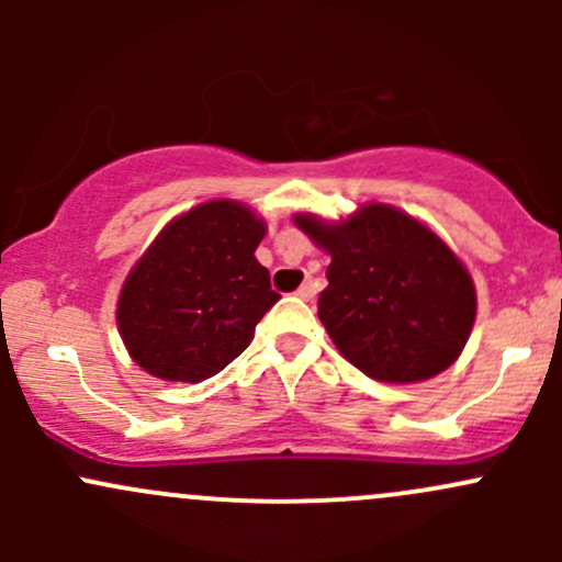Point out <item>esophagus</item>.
<instances>
[{"instance_id":"34e87169","label":"esophagus","mask_w":562,"mask_h":562,"mask_svg":"<svg viewBox=\"0 0 562 562\" xmlns=\"http://www.w3.org/2000/svg\"><path fill=\"white\" fill-rule=\"evenodd\" d=\"M299 296H302V299H315V293H317V282L315 280H307V282H304V285L302 288H299Z\"/></svg>"}]
</instances>
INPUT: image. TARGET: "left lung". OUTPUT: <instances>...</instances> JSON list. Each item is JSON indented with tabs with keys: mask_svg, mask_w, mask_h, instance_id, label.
<instances>
[{
	"mask_svg": "<svg viewBox=\"0 0 562 562\" xmlns=\"http://www.w3.org/2000/svg\"><path fill=\"white\" fill-rule=\"evenodd\" d=\"M331 255L317 315L364 375L416 383L457 361L475 321L468 269L418 220L370 203L342 225L296 217Z\"/></svg>",
	"mask_w": 562,
	"mask_h": 562,
	"instance_id": "left-lung-1",
	"label": "left lung"
}]
</instances>
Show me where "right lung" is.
Here are the masks:
<instances>
[{
    "label": "right lung",
    "mask_w": 562,
    "mask_h": 562,
    "mask_svg": "<svg viewBox=\"0 0 562 562\" xmlns=\"http://www.w3.org/2000/svg\"><path fill=\"white\" fill-rule=\"evenodd\" d=\"M263 220L234 201H209L176 217L146 249L119 296L130 356L162 381L201 383L252 342L280 302L255 260Z\"/></svg>",
    "instance_id": "right-lung-1"
}]
</instances>
